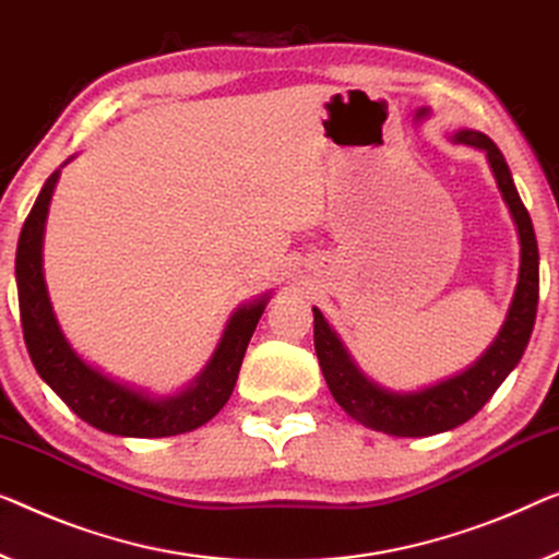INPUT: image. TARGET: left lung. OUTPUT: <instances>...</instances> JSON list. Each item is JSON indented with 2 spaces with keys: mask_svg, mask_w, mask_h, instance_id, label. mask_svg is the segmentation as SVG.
I'll return each instance as SVG.
<instances>
[{
  "mask_svg": "<svg viewBox=\"0 0 559 559\" xmlns=\"http://www.w3.org/2000/svg\"><path fill=\"white\" fill-rule=\"evenodd\" d=\"M452 140L460 145L481 150L487 155L499 193L510 207L520 236L518 288H514L502 329L487 352L469 369L439 381V384L424 386L419 391H391L366 377L352 359V354L346 352L338 333L329 326L323 313L313 306L316 356H319L323 379H326L333 399L352 419L391 437H431L469 421L520 364L532 329H535L539 298L537 238L527 207L522 205L518 188H514L504 155L485 132L460 130L454 132Z\"/></svg>",
  "mask_w": 559,
  "mask_h": 559,
  "instance_id": "obj_1",
  "label": "left lung"
}]
</instances>
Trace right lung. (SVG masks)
Returning a JSON list of instances; mask_svg holds the SVG:
<instances>
[{
    "instance_id": "obj_1",
    "label": "right lung",
    "mask_w": 559,
    "mask_h": 559,
    "mask_svg": "<svg viewBox=\"0 0 559 559\" xmlns=\"http://www.w3.org/2000/svg\"><path fill=\"white\" fill-rule=\"evenodd\" d=\"M70 160H64L60 168ZM57 180H60V170L49 175L41 186L22 226L14 261L24 344H27L29 359L41 381L82 421L115 437L155 439L186 435V431L203 427L230 399L248 341L253 336L255 323L263 316L271 294L233 311L211 361L178 394L150 396L145 389H135L107 377L105 371L87 364L74 352L57 323L52 304H49L45 271H41V240H45L49 200H52Z\"/></svg>"
}]
</instances>
